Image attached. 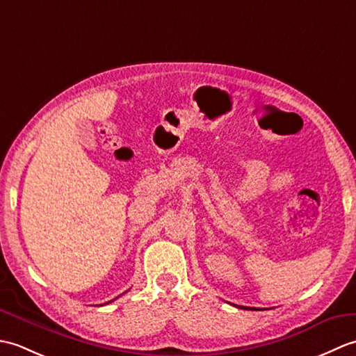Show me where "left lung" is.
Returning a JSON list of instances; mask_svg holds the SVG:
<instances>
[{"instance_id": "left-lung-1", "label": "left lung", "mask_w": 356, "mask_h": 356, "mask_svg": "<svg viewBox=\"0 0 356 356\" xmlns=\"http://www.w3.org/2000/svg\"><path fill=\"white\" fill-rule=\"evenodd\" d=\"M245 309H246V307H245Z\"/></svg>"}]
</instances>
